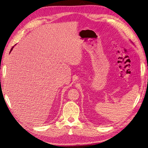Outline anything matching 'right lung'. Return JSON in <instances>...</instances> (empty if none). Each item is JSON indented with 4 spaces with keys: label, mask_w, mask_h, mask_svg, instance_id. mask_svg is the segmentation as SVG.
I'll list each match as a JSON object with an SVG mask.
<instances>
[{
    "label": "right lung",
    "mask_w": 148,
    "mask_h": 148,
    "mask_svg": "<svg viewBox=\"0 0 148 148\" xmlns=\"http://www.w3.org/2000/svg\"><path fill=\"white\" fill-rule=\"evenodd\" d=\"M13 46L12 47V49H11V50H10V52H11V51H12V49H13Z\"/></svg>",
    "instance_id": "obj_1"
}]
</instances>
